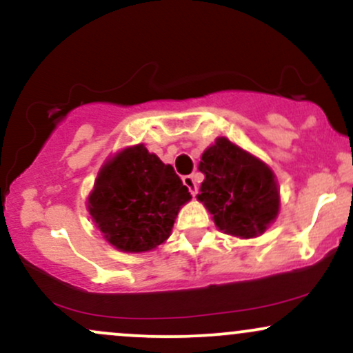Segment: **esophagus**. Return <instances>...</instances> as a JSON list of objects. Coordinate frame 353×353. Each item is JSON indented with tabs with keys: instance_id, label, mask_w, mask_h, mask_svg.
Listing matches in <instances>:
<instances>
[{
	"instance_id": "esophagus-1",
	"label": "esophagus",
	"mask_w": 353,
	"mask_h": 353,
	"mask_svg": "<svg viewBox=\"0 0 353 353\" xmlns=\"http://www.w3.org/2000/svg\"><path fill=\"white\" fill-rule=\"evenodd\" d=\"M183 185L190 190V193H192L193 196L198 193V185H196V180H195V175H187L183 176Z\"/></svg>"
}]
</instances>
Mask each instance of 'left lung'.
<instances>
[{"label": "left lung", "instance_id": "obj_1", "mask_svg": "<svg viewBox=\"0 0 353 353\" xmlns=\"http://www.w3.org/2000/svg\"><path fill=\"white\" fill-rule=\"evenodd\" d=\"M198 170L205 180L196 198L221 232L253 239L279 215L280 192L272 170L227 138H216L205 150Z\"/></svg>", "mask_w": 353, "mask_h": 353}]
</instances>
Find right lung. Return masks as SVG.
<instances>
[{
    "label": "right lung",
    "instance_id": "add662e5",
    "mask_svg": "<svg viewBox=\"0 0 353 353\" xmlns=\"http://www.w3.org/2000/svg\"><path fill=\"white\" fill-rule=\"evenodd\" d=\"M190 198L173 166L137 145L101 166L88 196V212L108 243L140 253L168 239L178 210Z\"/></svg>",
    "mask_w": 353,
    "mask_h": 353
}]
</instances>
